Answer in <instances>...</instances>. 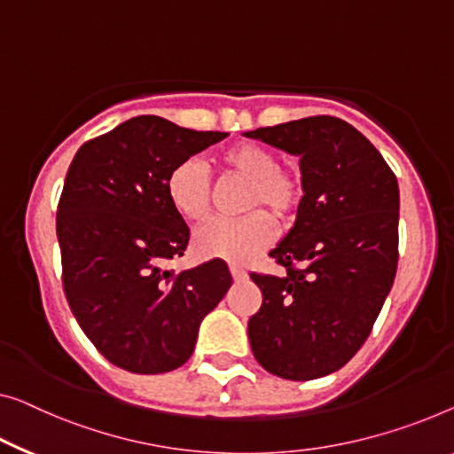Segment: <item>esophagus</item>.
Returning <instances> with one entry per match:
<instances>
[{"instance_id":"34e87169","label":"esophagus","mask_w":454,"mask_h":454,"mask_svg":"<svg viewBox=\"0 0 454 454\" xmlns=\"http://www.w3.org/2000/svg\"><path fill=\"white\" fill-rule=\"evenodd\" d=\"M230 273H232V279L234 281H245L247 277H248V273L242 267H239V265H230Z\"/></svg>"}]
</instances>
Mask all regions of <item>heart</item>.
Masks as SVG:
<instances>
[{
  "instance_id": "1",
  "label": "heart",
  "mask_w": 454,
  "mask_h": 454,
  "mask_svg": "<svg viewBox=\"0 0 454 454\" xmlns=\"http://www.w3.org/2000/svg\"><path fill=\"white\" fill-rule=\"evenodd\" d=\"M215 162L226 177L248 185L242 209L250 214L240 220H215L198 230L193 236V253L200 259L245 265L275 239L273 220L264 213L289 220L297 212L303 193L301 179L297 173L279 167L277 154L256 142L228 146L215 157ZM165 192L175 214L187 222H204L212 212V184L200 160L187 159L175 165L167 175Z\"/></svg>"
}]
</instances>
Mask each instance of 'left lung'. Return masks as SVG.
<instances>
[{"label":"left lung","mask_w":454,"mask_h":454,"mask_svg":"<svg viewBox=\"0 0 454 454\" xmlns=\"http://www.w3.org/2000/svg\"><path fill=\"white\" fill-rule=\"evenodd\" d=\"M245 137L300 157L303 192L292 230L269 253L287 275L250 273L262 294L248 320L250 348L277 377L330 375L367 340L394 286L397 179L381 153L334 116L256 128Z\"/></svg>","instance_id":"left-lung-1"}]
</instances>
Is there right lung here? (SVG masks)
Returning a JSON list of instances; mask_svg holds the SVG:
<instances>
[{"label":"right lung","instance_id":"obj_1","mask_svg":"<svg viewBox=\"0 0 454 454\" xmlns=\"http://www.w3.org/2000/svg\"><path fill=\"white\" fill-rule=\"evenodd\" d=\"M226 137L137 116L85 142L67 173L57 214L67 301L99 353L130 373L181 367L232 286L220 259L181 273L160 267L189 242L167 175Z\"/></svg>","mask_w":454,"mask_h":454}]
</instances>
